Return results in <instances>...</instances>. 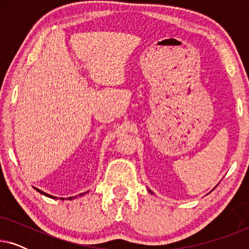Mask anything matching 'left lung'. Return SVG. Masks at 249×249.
Wrapping results in <instances>:
<instances>
[{
  "mask_svg": "<svg viewBox=\"0 0 249 249\" xmlns=\"http://www.w3.org/2000/svg\"><path fill=\"white\" fill-rule=\"evenodd\" d=\"M148 192H149V193H151V194H153V193H152V192H151V190H149V189H148Z\"/></svg>",
  "mask_w": 249,
  "mask_h": 249,
  "instance_id": "obj_1",
  "label": "left lung"
}]
</instances>
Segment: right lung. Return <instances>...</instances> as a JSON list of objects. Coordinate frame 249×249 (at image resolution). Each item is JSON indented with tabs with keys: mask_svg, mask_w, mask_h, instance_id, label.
<instances>
[{
	"mask_svg": "<svg viewBox=\"0 0 249 249\" xmlns=\"http://www.w3.org/2000/svg\"><path fill=\"white\" fill-rule=\"evenodd\" d=\"M36 190H37V192H38V193H40V194H42V195H45V196H47V197H50V198H54V199H57V197H55V196H52V195H49V194H46V193H44V192H42V190H39V189H37V188H35ZM86 193H88V192H86ZM86 193H83V194H80V195L79 196H83V195H85V194H86ZM74 198V197H68V198L67 199H73ZM60 199H66V198H63V197H61V198Z\"/></svg>",
	"mask_w": 249,
	"mask_h": 249,
	"instance_id": "obj_1",
	"label": "right lung"
}]
</instances>
